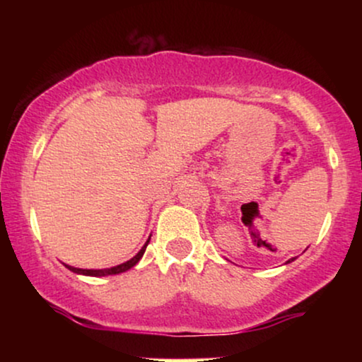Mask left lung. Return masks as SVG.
<instances>
[{"label":"left lung","mask_w":362,"mask_h":362,"mask_svg":"<svg viewBox=\"0 0 362 362\" xmlns=\"http://www.w3.org/2000/svg\"><path fill=\"white\" fill-rule=\"evenodd\" d=\"M288 262H291V260H288Z\"/></svg>","instance_id":"1"}]
</instances>
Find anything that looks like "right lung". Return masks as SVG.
<instances>
[{
  "instance_id": "right-lung-1",
  "label": "right lung",
  "mask_w": 362,
  "mask_h": 362,
  "mask_svg": "<svg viewBox=\"0 0 362 362\" xmlns=\"http://www.w3.org/2000/svg\"><path fill=\"white\" fill-rule=\"evenodd\" d=\"M149 240L146 243H144V247L141 248V250L136 253L134 257H132L131 260L124 262V264L120 265H115V267H110V269H78V267H71V265H66V267L69 269L71 272H76V274H83V276H93V277H102V276H114V274H120V272H126L129 271L131 267H134L136 264L141 260V257L144 255V250H146Z\"/></svg>"
}]
</instances>
